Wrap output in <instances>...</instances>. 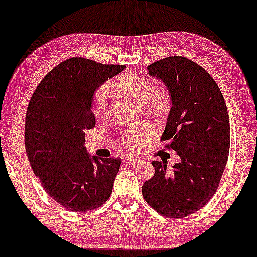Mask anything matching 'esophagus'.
Returning <instances> with one entry per match:
<instances>
[{"label": "esophagus", "instance_id": "34e87169", "mask_svg": "<svg viewBox=\"0 0 257 257\" xmlns=\"http://www.w3.org/2000/svg\"><path fill=\"white\" fill-rule=\"evenodd\" d=\"M124 162H126V164L130 165H136L137 162H139V159H135V158H126L124 160Z\"/></svg>", "mask_w": 257, "mask_h": 257}]
</instances>
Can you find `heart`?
Instances as JSON below:
<instances>
[{"label": "heart", "instance_id": "1", "mask_svg": "<svg viewBox=\"0 0 257 257\" xmlns=\"http://www.w3.org/2000/svg\"><path fill=\"white\" fill-rule=\"evenodd\" d=\"M112 89L116 95L122 97L135 107H143L144 104L147 103L149 111L156 115L161 114L167 107L166 93L161 90L156 91L152 81L144 77L124 74L114 81L112 85ZM104 110L105 91L101 89L96 92L95 99H93L92 113L96 118H101L104 114ZM145 137V130L134 128L130 131L123 144L128 149L135 150Z\"/></svg>", "mask_w": 257, "mask_h": 257}]
</instances>
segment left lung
<instances>
[{
	"label": "left lung",
	"mask_w": 257,
	"mask_h": 257,
	"mask_svg": "<svg viewBox=\"0 0 257 257\" xmlns=\"http://www.w3.org/2000/svg\"><path fill=\"white\" fill-rule=\"evenodd\" d=\"M164 81L171 109L161 141L181 161L167 171L153 161L154 177L142 186L143 196L160 215L183 218L203 208L214 196L227 165L230 122L216 81L202 66L183 56H169L147 66Z\"/></svg>",
	"instance_id": "obj_1"
}]
</instances>
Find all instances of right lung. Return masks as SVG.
<instances>
[{"label":"right lung","mask_w":257,"mask_h":257,"mask_svg":"<svg viewBox=\"0 0 257 257\" xmlns=\"http://www.w3.org/2000/svg\"><path fill=\"white\" fill-rule=\"evenodd\" d=\"M124 68L68 59L50 71L31 96L25 122L30 166L45 191L68 210L98 208L112 193L122 160L91 157L85 131L96 125L95 91Z\"/></svg>","instance_id":"obj_1"}]
</instances>
